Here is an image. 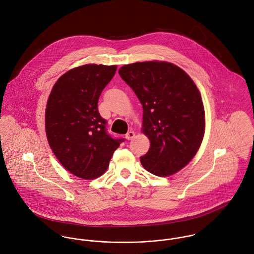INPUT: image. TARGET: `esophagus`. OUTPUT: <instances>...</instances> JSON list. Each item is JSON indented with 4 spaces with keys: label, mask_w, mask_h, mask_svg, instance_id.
I'll use <instances>...</instances> for the list:
<instances>
[{
    "label": "esophagus",
    "mask_w": 254,
    "mask_h": 254,
    "mask_svg": "<svg viewBox=\"0 0 254 254\" xmlns=\"http://www.w3.org/2000/svg\"><path fill=\"white\" fill-rule=\"evenodd\" d=\"M134 137H135V133H134L133 131H129V132L126 134V136H125L126 140H128V141H131L132 139H134Z\"/></svg>",
    "instance_id": "esophagus-1"
}]
</instances>
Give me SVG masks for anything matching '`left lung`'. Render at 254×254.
Wrapping results in <instances>:
<instances>
[{"label":"left lung","instance_id":"left-lung-1","mask_svg":"<svg viewBox=\"0 0 254 254\" xmlns=\"http://www.w3.org/2000/svg\"><path fill=\"white\" fill-rule=\"evenodd\" d=\"M118 73L144 109L142 130L150 146L140 157L142 165L159 177L181 170L204 136V108L195 84L180 67L165 62L126 64Z\"/></svg>","mask_w":254,"mask_h":254}]
</instances>
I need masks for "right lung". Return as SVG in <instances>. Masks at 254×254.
Segmentation results:
<instances>
[{
    "label": "right lung",
    "mask_w": 254,
    "mask_h": 254,
    "mask_svg": "<svg viewBox=\"0 0 254 254\" xmlns=\"http://www.w3.org/2000/svg\"><path fill=\"white\" fill-rule=\"evenodd\" d=\"M116 65L86 64L59 78L46 107V134L62 165L73 175L93 180L109 168L114 150L124 139L107 132L99 98L114 76Z\"/></svg>",
    "instance_id": "right-lung-1"
}]
</instances>
